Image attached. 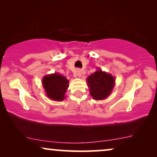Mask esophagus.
<instances>
[{
	"instance_id": "1",
	"label": "esophagus",
	"mask_w": 157,
	"mask_h": 157,
	"mask_svg": "<svg viewBox=\"0 0 157 157\" xmlns=\"http://www.w3.org/2000/svg\"><path fill=\"white\" fill-rule=\"evenodd\" d=\"M76 75L77 77H81L82 76V70L80 69V68H78V69H77L76 71Z\"/></svg>"
}]
</instances>
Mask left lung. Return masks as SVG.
I'll use <instances>...</instances> for the list:
<instances>
[{"label":"left lung","instance_id":"obj_1","mask_svg":"<svg viewBox=\"0 0 157 157\" xmlns=\"http://www.w3.org/2000/svg\"><path fill=\"white\" fill-rule=\"evenodd\" d=\"M114 78L111 75L98 70L87 78L90 94L94 100H103L109 97L114 86Z\"/></svg>","mask_w":157,"mask_h":157}]
</instances>
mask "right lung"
<instances>
[{"instance_id":"add662e5","label":"right lung","mask_w":157,"mask_h":157,"mask_svg":"<svg viewBox=\"0 0 157 157\" xmlns=\"http://www.w3.org/2000/svg\"><path fill=\"white\" fill-rule=\"evenodd\" d=\"M43 84L46 94L50 99L62 101L68 87V80L58 74L47 75L44 77Z\"/></svg>"}]
</instances>
